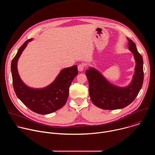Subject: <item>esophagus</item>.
<instances>
[{
  "instance_id": "obj_1",
  "label": "esophagus",
  "mask_w": 155,
  "mask_h": 155,
  "mask_svg": "<svg viewBox=\"0 0 155 155\" xmlns=\"http://www.w3.org/2000/svg\"><path fill=\"white\" fill-rule=\"evenodd\" d=\"M84 67L85 65L84 64H80L78 65V70L80 71V72H81L83 71V69H84Z\"/></svg>"
}]
</instances>
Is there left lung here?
<instances>
[{"mask_svg": "<svg viewBox=\"0 0 155 155\" xmlns=\"http://www.w3.org/2000/svg\"><path fill=\"white\" fill-rule=\"evenodd\" d=\"M129 50L136 60L135 72L130 84L126 87H118L108 81L94 68L85 72L89 83L90 96L93 103L104 110L123 108L134 101L143 81V59L138 52L136 44L127 38Z\"/></svg>", "mask_w": 155, "mask_h": 155, "instance_id": "obj_1", "label": "left lung"}]
</instances>
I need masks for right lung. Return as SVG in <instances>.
Wrapping results in <instances>:
<instances>
[{
    "label": "right lung",
    "mask_w": 155,
    "mask_h": 155,
    "mask_svg": "<svg viewBox=\"0 0 155 155\" xmlns=\"http://www.w3.org/2000/svg\"><path fill=\"white\" fill-rule=\"evenodd\" d=\"M29 39L18 50L11 64L13 85L18 98L34 112L46 115L56 112L63 107L69 96L70 85L78 74L76 65L62 69L55 80L48 86L34 89L26 86L20 78L17 62L22 52L26 47Z\"/></svg>",
    "instance_id": "obj_1"
}]
</instances>
